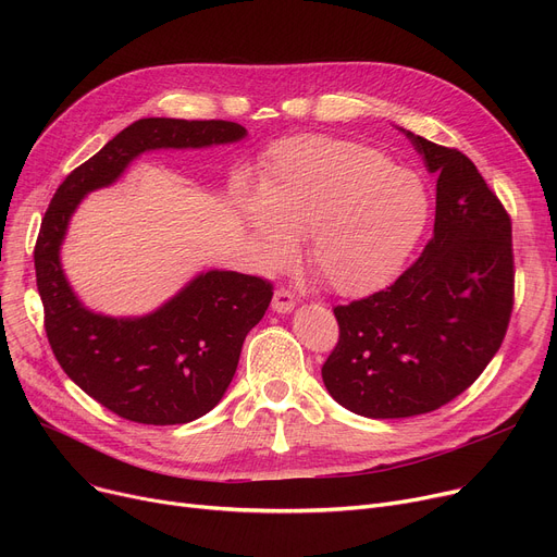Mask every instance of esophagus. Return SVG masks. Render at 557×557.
<instances>
[{"label":"esophagus","instance_id":"esophagus-1","mask_svg":"<svg viewBox=\"0 0 557 557\" xmlns=\"http://www.w3.org/2000/svg\"><path fill=\"white\" fill-rule=\"evenodd\" d=\"M271 307H273V311H277V313H288V311L296 309V298H294V294H290V290L277 288L275 294H273Z\"/></svg>","mask_w":557,"mask_h":557}]
</instances>
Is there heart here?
Masks as SVG:
<instances>
[{
  "label": "heart",
  "instance_id": "obj_1",
  "mask_svg": "<svg viewBox=\"0 0 557 557\" xmlns=\"http://www.w3.org/2000/svg\"><path fill=\"white\" fill-rule=\"evenodd\" d=\"M237 208L261 267H286L309 234L313 275L347 298L386 286L429 223V194L413 171L368 144L332 137L277 144L257 194L242 189Z\"/></svg>",
  "mask_w": 557,
  "mask_h": 557
}]
</instances>
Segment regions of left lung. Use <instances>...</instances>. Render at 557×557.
<instances>
[{"label": "left lung", "mask_w": 557, "mask_h": 557, "mask_svg": "<svg viewBox=\"0 0 557 557\" xmlns=\"http://www.w3.org/2000/svg\"><path fill=\"white\" fill-rule=\"evenodd\" d=\"M404 133L437 175L433 237L391 286L334 309L341 334L323 366L330 395L372 420L431 413L470 388L499 352L515 305L502 200L458 149Z\"/></svg>", "instance_id": "8db88e82"}]
</instances>
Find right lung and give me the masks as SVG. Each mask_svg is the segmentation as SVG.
<instances>
[{"instance_id":"add662e5","label":"right lung","mask_w":557,"mask_h":557,"mask_svg":"<svg viewBox=\"0 0 557 557\" xmlns=\"http://www.w3.org/2000/svg\"><path fill=\"white\" fill-rule=\"evenodd\" d=\"M244 137V126L223 120H139L76 166L45 212L34 259L53 357L81 391L124 420L166 426L210 413L237 372L248 332L271 305L273 284L208 271L153 313H95L76 298L61 267L70 219L85 194L112 185L146 151L205 149Z\"/></svg>"}]
</instances>
